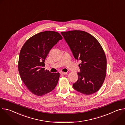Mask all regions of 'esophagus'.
Listing matches in <instances>:
<instances>
[{
    "mask_svg": "<svg viewBox=\"0 0 125 125\" xmlns=\"http://www.w3.org/2000/svg\"><path fill=\"white\" fill-rule=\"evenodd\" d=\"M60 73L61 75H66V74H67V73H66V72H61Z\"/></svg>",
    "mask_w": 125,
    "mask_h": 125,
    "instance_id": "obj_1",
    "label": "esophagus"
}]
</instances>
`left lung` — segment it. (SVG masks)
Returning <instances> with one entry per match:
<instances>
[{
	"instance_id": "8db88e82",
	"label": "left lung",
	"mask_w": 125,
	"mask_h": 125,
	"mask_svg": "<svg viewBox=\"0 0 125 125\" xmlns=\"http://www.w3.org/2000/svg\"><path fill=\"white\" fill-rule=\"evenodd\" d=\"M74 58L82 61L78 81L73 84L77 92L86 95L96 93L102 86L106 72L104 51L97 40L83 31L61 32Z\"/></svg>"
}]
</instances>
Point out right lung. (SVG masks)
Wrapping results in <instances>:
<instances>
[{
  "mask_svg": "<svg viewBox=\"0 0 125 125\" xmlns=\"http://www.w3.org/2000/svg\"><path fill=\"white\" fill-rule=\"evenodd\" d=\"M62 39L57 32L42 31L28 39L21 49L19 72L28 90L35 95L41 96L50 93L58 83L59 73H50L44 67L49 51Z\"/></svg>",
  "mask_w": 125,
  "mask_h": 125,
  "instance_id": "right-lung-1",
  "label": "right lung"
}]
</instances>
